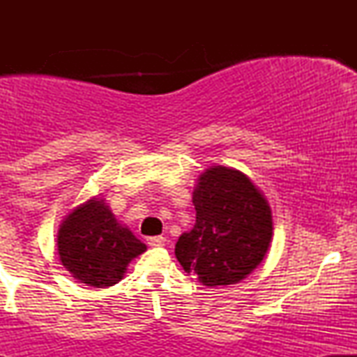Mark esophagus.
Segmentation results:
<instances>
[{"label":"esophagus","instance_id":"obj_1","mask_svg":"<svg viewBox=\"0 0 357 357\" xmlns=\"http://www.w3.org/2000/svg\"><path fill=\"white\" fill-rule=\"evenodd\" d=\"M165 236H149V238H147V245H149V247H165Z\"/></svg>","mask_w":357,"mask_h":357}]
</instances>
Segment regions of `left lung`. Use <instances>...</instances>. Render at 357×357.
<instances>
[{
    "mask_svg": "<svg viewBox=\"0 0 357 357\" xmlns=\"http://www.w3.org/2000/svg\"><path fill=\"white\" fill-rule=\"evenodd\" d=\"M196 223L183 233L174 253L184 272L206 287L231 285L252 273L273 233L268 202L238 169L211 166L192 191Z\"/></svg>",
    "mask_w": 357,
    "mask_h": 357,
    "instance_id": "8db88e82",
    "label": "left lung"
}]
</instances>
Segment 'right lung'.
<instances>
[{
	"mask_svg": "<svg viewBox=\"0 0 357 357\" xmlns=\"http://www.w3.org/2000/svg\"><path fill=\"white\" fill-rule=\"evenodd\" d=\"M56 245L61 265L72 277L97 289L121 282L130 260L146 252V245L119 223L100 198L68 213L60 225Z\"/></svg>",
	"mask_w": 357,
	"mask_h": 357,
	"instance_id": "obj_1",
	"label": "right lung"
}]
</instances>
